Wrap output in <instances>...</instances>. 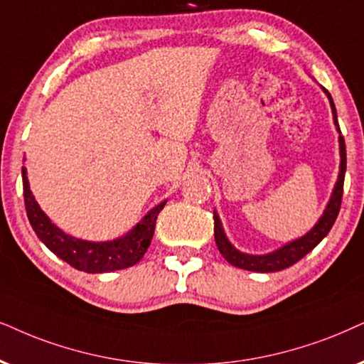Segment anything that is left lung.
Listing matches in <instances>:
<instances>
[{
  "label": "left lung",
  "instance_id": "1",
  "mask_svg": "<svg viewBox=\"0 0 364 364\" xmlns=\"http://www.w3.org/2000/svg\"><path fill=\"white\" fill-rule=\"evenodd\" d=\"M323 90L326 92V95H328L331 109H333L334 126L339 132V156H341L338 181H336L333 195H331V200L328 206H326L323 216H321L319 222L314 225V228L309 230L304 237L297 238V240L294 242L285 243L284 247H280L275 252H270V254L267 255H250V254H243V252L237 250V248L228 242V238L223 232L222 222H220L218 215H216L215 211L213 218H215L216 247H218L220 254L223 255V259L227 260L228 264H232L233 267H238V269H243V270H252V272H279V270L287 269V267L294 265L296 262L301 260L302 257L309 254L312 248L323 240V238L329 233V230L333 228L336 218H338L339 208H341V200H343L344 173H346V144H344V137L341 136V129H339L333 97H331L328 90L326 89Z\"/></svg>",
  "mask_w": 364,
  "mask_h": 364
}]
</instances>
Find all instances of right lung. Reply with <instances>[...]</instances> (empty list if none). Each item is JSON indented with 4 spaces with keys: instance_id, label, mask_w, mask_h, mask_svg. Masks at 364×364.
I'll return each instance as SVG.
<instances>
[{
    "instance_id": "1",
    "label": "right lung",
    "mask_w": 364,
    "mask_h": 364,
    "mask_svg": "<svg viewBox=\"0 0 364 364\" xmlns=\"http://www.w3.org/2000/svg\"><path fill=\"white\" fill-rule=\"evenodd\" d=\"M21 173L23 198H25V208L30 225L33 227L36 237L63 262L82 272L102 274L127 269V267L136 265L144 257L146 250L151 245V238L154 235L156 218H158L159 211L164 208L166 201L148 211V215L127 235L110 242H87L67 235L65 232H62L50 222L48 216L41 211L31 195L26 169L23 168Z\"/></svg>"
}]
</instances>
